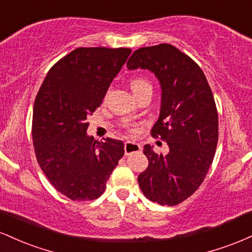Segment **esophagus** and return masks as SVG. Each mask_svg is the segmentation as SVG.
<instances>
[{"mask_svg":"<svg viewBox=\"0 0 252 252\" xmlns=\"http://www.w3.org/2000/svg\"><path fill=\"white\" fill-rule=\"evenodd\" d=\"M141 150H142V147H141L138 143H134V142L124 143V153H126V155H130L132 154V153H140Z\"/></svg>","mask_w":252,"mask_h":252,"instance_id":"1","label":"esophagus"}]
</instances>
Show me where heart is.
Segmentation results:
<instances>
[{"label": "heart", "instance_id": "obj_1", "mask_svg": "<svg viewBox=\"0 0 252 252\" xmlns=\"http://www.w3.org/2000/svg\"><path fill=\"white\" fill-rule=\"evenodd\" d=\"M146 85H150V84L147 82L146 79H143V78H134V79H131V82H130V86H131V90L132 91H136V90L143 88V86ZM129 132L131 134V130H129Z\"/></svg>", "mask_w": 252, "mask_h": 252}]
</instances>
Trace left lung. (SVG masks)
<instances>
[{
  "instance_id": "1",
  "label": "left lung",
  "mask_w": 252,
  "mask_h": 252,
  "mask_svg": "<svg viewBox=\"0 0 252 252\" xmlns=\"http://www.w3.org/2000/svg\"><path fill=\"white\" fill-rule=\"evenodd\" d=\"M126 66L147 68L160 80V117L150 134L166 141L169 153L144 146L148 167L137 180L150 201L174 206L199 189L212 164L218 143L215 97L198 63L169 43L138 48Z\"/></svg>"
}]
</instances>
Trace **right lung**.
<instances>
[{
  "label": "right lung",
  "mask_w": 252,
  "mask_h": 252,
  "mask_svg": "<svg viewBox=\"0 0 252 252\" xmlns=\"http://www.w3.org/2000/svg\"><path fill=\"white\" fill-rule=\"evenodd\" d=\"M130 48L79 47L48 71L33 108L32 137L39 166L58 192L71 200L103 194L124 155L122 141L86 135L88 115L103 102Z\"/></svg>",
  "instance_id": "add662e5"
}]
</instances>
